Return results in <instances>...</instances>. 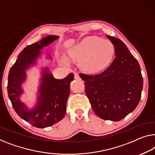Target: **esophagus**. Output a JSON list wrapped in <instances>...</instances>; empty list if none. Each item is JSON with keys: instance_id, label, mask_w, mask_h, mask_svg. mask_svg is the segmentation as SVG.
I'll return each instance as SVG.
<instances>
[{"instance_id": "34e87169", "label": "esophagus", "mask_w": 155, "mask_h": 155, "mask_svg": "<svg viewBox=\"0 0 155 155\" xmlns=\"http://www.w3.org/2000/svg\"><path fill=\"white\" fill-rule=\"evenodd\" d=\"M74 78H75V79H77V80H80L81 77H80L79 74H77V73H75L74 74Z\"/></svg>"}]
</instances>
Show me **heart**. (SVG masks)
<instances>
[{
  "mask_svg": "<svg viewBox=\"0 0 155 155\" xmlns=\"http://www.w3.org/2000/svg\"><path fill=\"white\" fill-rule=\"evenodd\" d=\"M115 56V47L111 41L97 36H88L69 50L68 57L78 63L85 72L95 74L105 70L112 63ZM64 64H69L65 56L61 58Z\"/></svg>",
  "mask_w": 155,
  "mask_h": 155,
  "instance_id": "heart-1",
  "label": "heart"
}]
</instances>
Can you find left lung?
Returning a JSON list of instances; mask_svg holds the SVG:
<instances>
[{
    "instance_id": "obj_1",
    "label": "left lung",
    "mask_w": 155,
    "mask_h": 155,
    "mask_svg": "<svg viewBox=\"0 0 155 155\" xmlns=\"http://www.w3.org/2000/svg\"><path fill=\"white\" fill-rule=\"evenodd\" d=\"M115 47V58L100 74H80L92 109L106 120L120 121L139 103L143 77L137 60L118 38L107 35Z\"/></svg>"
}]
</instances>
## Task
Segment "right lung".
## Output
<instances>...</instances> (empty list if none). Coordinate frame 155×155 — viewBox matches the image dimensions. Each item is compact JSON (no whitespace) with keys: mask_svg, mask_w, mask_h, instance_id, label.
<instances>
[{"mask_svg":"<svg viewBox=\"0 0 155 155\" xmlns=\"http://www.w3.org/2000/svg\"><path fill=\"white\" fill-rule=\"evenodd\" d=\"M58 38L57 35H49L28 46L18 54L17 61L9 71L8 93L14 109L22 119L35 127L54 125L63 118L66 113L70 85L74 80L72 73L63 79H56L47 67L43 68L35 107L28 108L20 100V96L24 92L22 84L26 79V70L35 65L37 60L41 55V50ZM47 55L51 59L49 55Z\"/></svg>","mask_w":155,"mask_h":155,"instance_id":"obj_1","label":"right lung"}]
</instances>
